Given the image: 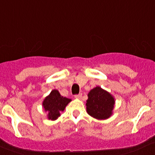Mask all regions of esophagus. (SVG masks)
Wrapping results in <instances>:
<instances>
[{"label": "esophagus", "instance_id": "34e87169", "mask_svg": "<svg viewBox=\"0 0 155 155\" xmlns=\"http://www.w3.org/2000/svg\"><path fill=\"white\" fill-rule=\"evenodd\" d=\"M74 98H78V99H81L82 98V95L81 94H78V95H74Z\"/></svg>", "mask_w": 155, "mask_h": 155}]
</instances>
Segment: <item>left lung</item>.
Masks as SVG:
<instances>
[{"label": "left lung", "mask_w": 155, "mask_h": 155, "mask_svg": "<svg viewBox=\"0 0 155 155\" xmlns=\"http://www.w3.org/2000/svg\"><path fill=\"white\" fill-rule=\"evenodd\" d=\"M114 104L112 95L100 87L91 89L86 103L88 114L97 119H108L112 115Z\"/></svg>", "instance_id": "1"}]
</instances>
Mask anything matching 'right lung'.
Segmentation results:
<instances>
[{"label": "right lung", "instance_id": "right-lung-1", "mask_svg": "<svg viewBox=\"0 0 155 155\" xmlns=\"http://www.w3.org/2000/svg\"><path fill=\"white\" fill-rule=\"evenodd\" d=\"M71 100L62 96L58 90L54 89L44 99L42 103L43 108L48 112V119L56 120L60 116V113L63 111L68 103Z\"/></svg>", "mask_w": 155, "mask_h": 155}]
</instances>
